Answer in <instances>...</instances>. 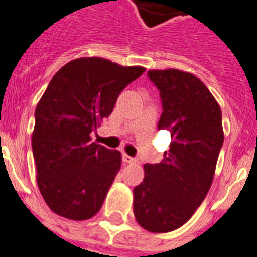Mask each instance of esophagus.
Masks as SVG:
<instances>
[{"label": "esophagus", "instance_id": "esophagus-1", "mask_svg": "<svg viewBox=\"0 0 257 257\" xmlns=\"http://www.w3.org/2000/svg\"><path fill=\"white\" fill-rule=\"evenodd\" d=\"M122 160H124V162H125V163H129V164L137 162V160H136L135 158H132V156L126 155V154H122Z\"/></svg>", "mask_w": 257, "mask_h": 257}]
</instances>
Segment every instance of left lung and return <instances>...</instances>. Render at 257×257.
Listing matches in <instances>:
<instances>
[{
  "label": "left lung",
  "mask_w": 257,
  "mask_h": 257,
  "mask_svg": "<svg viewBox=\"0 0 257 257\" xmlns=\"http://www.w3.org/2000/svg\"><path fill=\"white\" fill-rule=\"evenodd\" d=\"M160 90L159 129L171 132L169 150L158 164H145L133 190V212L151 233L178 229L194 215L211 187L224 144L221 108L204 82L190 72L150 70Z\"/></svg>",
  "instance_id": "left-lung-1"
}]
</instances>
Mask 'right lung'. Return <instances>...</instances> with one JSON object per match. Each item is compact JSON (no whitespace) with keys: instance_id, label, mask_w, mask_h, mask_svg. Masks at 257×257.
I'll return each mask as SVG.
<instances>
[{"instance_id":"add662e5","label":"right lung","mask_w":257,"mask_h":257,"mask_svg":"<svg viewBox=\"0 0 257 257\" xmlns=\"http://www.w3.org/2000/svg\"><path fill=\"white\" fill-rule=\"evenodd\" d=\"M145 70L82 57L53 76L36 106L32 150L37 186L54 213L84 221L101 209L121 167V153L91 142L90 133Z\"/></svg>"}]
</instances>
